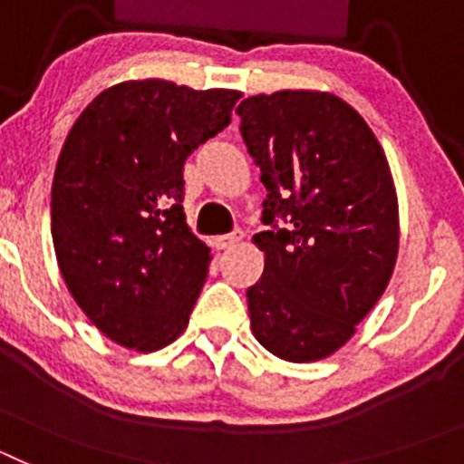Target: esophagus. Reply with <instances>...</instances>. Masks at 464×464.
<instances>
[{
  "label": "esophagus",
  "instance_id": "1",
  "mask_svg": "<svg viewBox=\"0 0 464 464\" xmlns=\"http://www.w3.org/2000/svg\"><path fill=\"white\" fill-rule=\"evenodd\" d=\"M244 239V232H241V229H235V232H229V235H223V237H218V246L220 248H232V246H237L239 244V241Z\"/></svg>",
  "mask_w": 464,
  "mask_h": 464
}]
</instances>
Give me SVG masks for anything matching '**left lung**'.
I'll use <instances>...</instances> for the list:
<instances>
[{"instance_id":"left-lung-1","label":"left lung","mask_w":464,"mask_h":464,"mask_svg":"<svg viewBox=\"0 0 464 464\" xmlns=\"http://www.w3.org/2000/svg\"><path fill=\"white\" fill-rule=\"evenodd\" d=\"M267 188L262 278L248 288L251 330L290 362L327 358L379 302L397 260V195L381 143L358 111L327 92L281 90L237 106Z\"/></svg>"}]
</instances>
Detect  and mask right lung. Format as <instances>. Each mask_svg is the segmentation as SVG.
<instances>
[{
    "label": "right lung",
    "mask_w": 464,
    "mask_h": 464,
    "mask_svg": "<svg viewBox=\"0 0 464 464\" xmlns=\"http://www.w3.org/2000/svg\"><path fill=\"white\" fill-rule=\"evenodd\" d=\"M239 97L127 81L73 122L53 179V244L76 304L121 346L158 351L186 330L211 256L186 223L183 165Z\"/></svg>",
    "instance_id": "add662e5"
}]
</instances>
